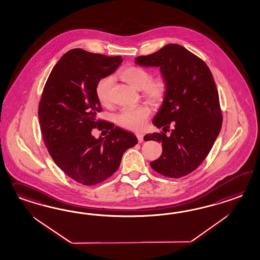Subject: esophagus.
I'll return each mask as SVG.
<instances>
[{"instance_id": "esophagus-1", "label": "esophagus", "mask_w": 260, "mask_h": 260, "mask_svg": "<svg viewBox=\"0 0 260 260\" xmlns=\"http://www.w3.org/2000/svg\"><path fill=\"white\" fill-rule=\"evenodd\" d=\"M136 137H137V139H138V142L139 143H141L144 140V135L142 134H136Z\"/></svg>"}]
</instances>
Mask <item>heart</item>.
Instances as JSON below:
<instances>
[{
  "mask_svg": "<svg viewBox=\"0 0 260 260\" xmlns=\"http://www.w3.org/2000/svg\"><path fill=\"white\" fill-rule=\"evenodd\" d=\"M119 76L134 88L141 89L143 97L151 104L159 105L165 100L168 93V84L165 79L151 78L150 71L137 66L127 67L120 71ZM111 85V77H103L96 83L95 94L102 105L110 102ZM150 115V108L145 105L135 108H125L117 114L116 122L124 128L140 132L144 128Z\"/></svg>",
  "mask_w": 260,
  "mask_h": 260,
  "instance_id": "b5f03b06",
  "label": "heart"
}]
</instances>
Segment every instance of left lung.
Listing matches in <instances>:
<instances>
[{
    "mask_svg": "<svg viewBox=\"0 0 260 260\" xmlns=\"http://www.w3.org/2000/svg\"><path fill=\"white\" fill-rule=\"evenodd\" d=\"M136 64L159 67L168 84V93L153 125L173 126L171 135L147 134L145 141L162 144L161 156L150 162L158 173L180 178L192 173L207 157L220 133L222 113L213 74L202 59L176 44L156 52L138 56Z\"/></svg>",
    "mask_w": 260,
    "mask_h": 260,
    "instance_id": "8db88e82",
    "label": "left lung"
}]
</instances>
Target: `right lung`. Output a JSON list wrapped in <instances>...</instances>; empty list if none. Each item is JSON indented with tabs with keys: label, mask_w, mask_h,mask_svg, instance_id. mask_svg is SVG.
I'll return each instance as SVG.
<instances>
[{
	"label": "right lung",
	"mask_w": 260,
	"mask_h": 260,
	"mask_svg": "<svg viewBox=\"0 0 260 260\" xmlns=\"http://www.w3.org/2000/svg\"><path fill=\"white\" fill-rule=\"evenodd\" d=\"M121 56L68 51L50 72L39 104V123L50 156L71 179L85 186L105 181L117 171L124 152L137 144L135 135L112 124L102 125L95 94L98 80L118 69ZM97 127L110 133L96 140Z\"/></svg>",
	"instance_id": "right-lung-1"
}]
</instances>
